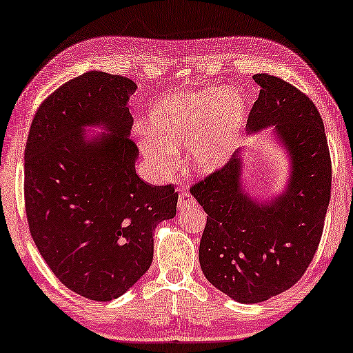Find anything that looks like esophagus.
Instances as JSON below:
<instances>
[{
    "label": "esophagus",
    "mask_w": 353,
    "mask_h": 353,
    "mask_svg": "<svg viewBox=\"0 0 353 353\" xmlns=\"http://www.w3.org/2000/svg\"><path fill=\"white\" fill-rule=\"evenodd\" d=\"M196 205V199L188 193L187 190H181L179 192V197H178V210H185L190 208V206Z\"/></svg>",
    "instance_id": "1"
}]
</instances>
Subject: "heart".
I'll use <instances>...</instances> for the list:
<instances>
[{
	"label": "heart",
	"instance_id": "1",
	"mask_svg": "<svg viewBox=\"0 0 353 353\" xmlns=\"http://www.w3.org/2000/svg\"><path fill=\"white\" fill-rule=\"evenodd\" d=\"M244 115L238 92L214 87L169 94L150 109V133L141 147L161 169L169 168L174 151L192 150L194 168L210 172L230 159Z\"/></svg>",
	"mask_w": 353,
	"mask_h": 353
}]
</instances>
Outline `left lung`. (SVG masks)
<instances>
[{"instance_id":"obj_1","label":"left lung","mask_w":353,"mask_h":353,"mask_svg":"<svg viewBox=\"0 0 353 353\" xmlns=\"http://www.w3.org/2000/svg\"><path fill=\"white\" fill-rule=\"evenodd\" d=\"M262 88L248 130L276 125L292 159L286 193L271 203L243 193L241 160L229 159L190 192L206 212L201 268L212 286L238 303L270 299L304 276L319 247L331 196V156L314 103L280 77L253 76Z\"/></svg>"}]
</instances>
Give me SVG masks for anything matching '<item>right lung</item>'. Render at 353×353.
Instances as JSON below:
<instances>
[{
  "instance_id": "right-lung-1",
  "label": "right lung",
  "mask_w": 353,
  "mask_h": 353,
  "mask_svg": "<svg viewBox=\"0 0 353 353\" xmlns=\"http://www.w3.org/2000/svg\"><path fill=\"white\" fill-rule=\"evenodd\" d=\"M136 88L119 74L74 77L43 100L25 147L34 243L65 288L100 303L121 296L148 271L152 230L176 214L174 185H150L136 174L137 147L127 137ZM100 122L112 137L87 144L81 127Z\"/></svg>"
}]
</instances>
